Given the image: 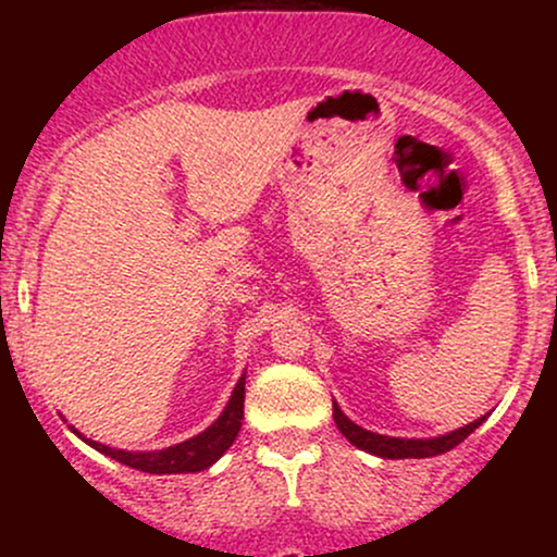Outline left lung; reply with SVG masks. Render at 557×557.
I'll return each instance as SVG.
<instances>
[{"label": "left lung", "instance_id": "obj_1", "mask_svg": "<svg viewBox=\"0 0 557 557\" xmlns=\"http://www.w3.org/2000/svg\"><path fill=\"white\" fill-rule=\"evenodd\" d=\"M332 417H335L337 430H341L345 437L350 440V443H354L356 447H361V450L374 453V456H380V458H432V456H440V453H447V450H453L456 445H461L463 440L469 437V434L474 432L484 419H487V417H482V419L471 421V424H466V426H461V430H456L450 434H443V437L403 440V437H385V434L361 430L359 424H354V421L345 417L337 403H332Z\"/></svg>", "mask_w": 557, "mask_h": 557}]
</instances>
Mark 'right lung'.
<instances>
[{
	"mask_svg": "<svg viewBox=\"0 0 557 557\" xmlns=\"http://www.w3.org/2000/svg\"><path fill=\"white\" fill-rule=\"evenodd\" d=\"M243 395H246V376H240L238 385H235L230 403L222 411V417L209 426L207 432L196 434V437L185 440L181 445H172L168 450H154V453H127V450H114L110 445H101L96 440H86L81 432H75L78 437L86 440L88 445L96 447L104 456L114 458L123 466L144 471V474H194V471L209 469L222 453L233 445V440L240 432V419H243Z\"/></svg>",
	"mask_w": 557,
	"mask_h": 557,
	"instance_id": "add662e5",
	"label": "right lung"
}]
</instances>
